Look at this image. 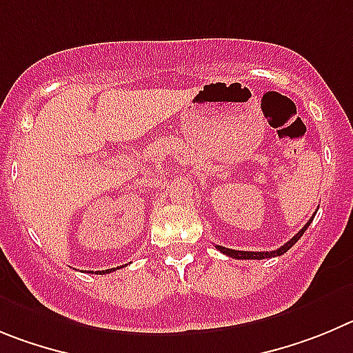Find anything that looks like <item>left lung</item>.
Masks as SVG:
<instances>
[{
    "label": "left lung",
    "instance_id": "1",
    "mask_svg": "<svg viewBox=\"0 0 353 353\" xmlns=\"http://www.w3.org/2000/svg\"><path fill=\"white\" fill-rule=\"evenodd\" d=\"M313 218H315V216H311V220L307 221V223L304 225V227L301 228V230L297 232V234H295V236L292 237L290 241H288V243H285L283 246L278 248V250H274V252H239V250H230V248H225V246H216V248H218L221 253H225V255L232 256V259H239V260L241 259H244V260H262V259H272V256H279V255H283V253H287L288 250H290V248L294 246V244L297 243L301 237H303V234L306 232V228L310 227V223L313 221Z\"/></svg>",
    "mask_w": 353,
    "mask_h": 353
}]
</instances>
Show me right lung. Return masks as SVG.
I'll return each mask as SVG.
<instances>
[{
	"label": "right lung",
	"instance_id": "add662e5",
	"mask_svg": "<svg viewBox=\"0 0 353 353\" xmlns=\"http://www.w3.org/2000/svg\"><path fill=\"white\" fill-rule=\"evenodd\" d=\"M110 271H114V269H107V271H103V274H107V272H110Z\"/></svg>",
	"mask_w": 353,
	"mask_h": 353
}]
</instances>
